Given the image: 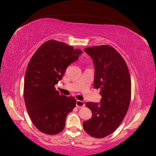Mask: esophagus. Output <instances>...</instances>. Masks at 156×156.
Segmentation results:
<instances>
[{
	"label": "esophagus",
	"mask_w": 156,
	"mask_h": 156,
	"mask_svg": "<svg viewBox=\"0 0 156 156\" xmlns=\"http://www.w3.org/2000/svg\"><path fill=\"white\" fill-rule=\"evenodd\" d=\"M76 107H77V108H81L84 107V106H85V104L82 101H80V100H77V101H76Z\"/></svg>",
	"instance_id": "1"
}]
</instances>
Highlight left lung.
I'll return each mask as SVG.
<instances>
[{
  "label": "left lung",
  "instance_id": "1",
  "mask_svg": "<svg viewBox=\"0 0 156 156\" xmlns=\"http://www.w3.org/2000/svg\"><path fill=\"white\" fill-rule=\"evenodd\" d=\"M93 59L95 68L94 87L100 89V104L87 102L92 117L83 122L89 135L101 138L112 134L122 122L129 109L131 81L122 56L112 46L99 45L84 49Z\"/></svg>",
  "mask_w": 156,
  "mask_h": 156
}]
</instances>
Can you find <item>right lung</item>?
I'll use <instances>...</instances> for the list:
<instances>
[{"mask_svg": "<svg viewBox=\"0 0 156 156\" xmlns=\"http://www.w3.org/2000/svg\"><path fill=\"white\" fill-rule=\"evenodd\" d=\"M82 52L65 42L50 40L29 62L24 80L25 103L33 124L42 133L55 135L62 131L67 115L76 106V99L59 94L55 85Z\"/></svg>", "mask_w": 156, "mask_h": 156, "instance_id": "add662e5", "label": "right lung"}]
</instances>
